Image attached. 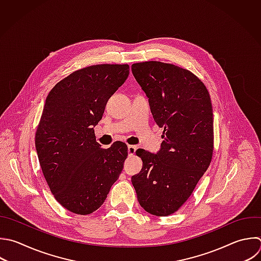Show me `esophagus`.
<instances>
[{
    "label": "esophagus",
    "mask_w": 261,
    "mask_h": 261,
    "mask_svg": "<svg viewBox=\"0 0 261 261\" xmlns=\"http://www.w3.org/2000/svg\"><path fill=\"white\" fill-rule=\"evenodd\" d=\"M136 151H137L136 146H134V145H128L127 146V152H128L129 155H134L136 153Z\"/></svg>",
    "instance_id": "34e87169"
}]
</instances>
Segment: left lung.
Returning <instances> with one entry per match:
<instances>
[{"instance_id": "left-lung-1", "label": "left lung", "mask_w": 261, "mask_h": 261, "mask_svg": "<svg viewBox=\"0 0 261 261\" xmlns=\"http://www.w3.org/2000/svg\"><path fill=\"white\" fill-rule=\"evenodd\" d=\"M132 71L149 98L155 122L164 127L157 154L137 150L143 167L132 182L147 212L166 216L188 200L211 162V100L204 84L178 66L148 61L133 64Z\"/></svg>"}]
</instances>
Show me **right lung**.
Segmentation results:
<instances>
[{"instance_id":"1","label":"right lung","mask_w":261,"mask_h":261,"mask_svg":"<svg viewBox=\"0 0 261 261\" xmlns=\"http://www.w3.org/2000/svg\"><path fill=\"white\" fill-rule=\"evenodd\" d=\"M128 74L127 64L89 66L59 82L46 99L37 153L55 199L73 213L97 210L122 171L127 146L115 142L100 148L94 127Z\"/></svg>"}]
</instances>
